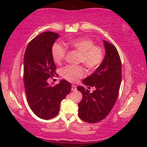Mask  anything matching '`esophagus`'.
Here are the masks:
<instances>
[{
  "label": "esophagus",
  "mask_w": 147,
  "mask_h": 147,
  "mask_svg": "<svg viewBox=\"0 0 147 147\" xmlns=\"http://www.w3.org/2000/svg\"><path fill=\"white\" fill-rule=\"evenodd\" d=\"M76 89H77V88H76V86L75 85H72V86H71V91H76Z\"/></svg>",
  "instance_id": "34e87169"
}]
</instances>
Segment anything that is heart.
I'll return each mask as SVG.
<instances>
[{"instance_id": "b5f03b06", "label": "heart", "mask_w": 147, "mask_h": 147, "mask_svg": "<svg viewBox=\"0 0 147 147\" xmlns=\"http://www.w3.org/2000/svg\"><path fill=\"white\" fill-rule=\"evenodd\" d=\"M67 45L80 53L79 61L89 70L98 68L104 59V50L99 45H94V42L87 37H79L70 40ZM66 50L59 43H54L51 48V55L54 61L60 63L64 59ZM60 74L68 81L75 82L84 76V70L81 66L67 65L61 68Z\"/></svg>"}]
</instances>
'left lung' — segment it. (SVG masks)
Returning <instances> with one entry per match:
<instances>
[{"instance_id":"1","label":"left lung","mask_w":147,"mask_h":147,"mask_svg":"<svg viewBox=\"0 0 147 147\" xmlns=\"http://www.w3.org/2000/svg\"><path fill=\"white\" fill-rule=\"evenodd\" d=\"M104 44L106 55L102 63L82 81L86 86L95 87L96 90L90 93L83 86L77 88L83 96L78 104V115L89 123L100 122L108 116L117 99L121 83V60L117 49L107 41H104Z\"/></svg>"}]
</instances>
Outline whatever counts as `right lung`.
<instances>
[{
	"mask_svg": "<svg viewBox=\"0 0 147 147\" xmlns=\"http://www.w3.org/2000/svg\"><path fill=\"white\" fill-rule=\"evenodd\" d=\"M59 34L43 32L28 44L24 55L23 79L29 107L38 117L49 120L59 114L62 100L71 91V85L61 80L55 86L47 83L55 74L51 48Z\"/></svg>",
	"mask_w": 147,
	"mask_h": 147,
	"instance_id": "obj_1",
	"label": "right lung"
}]
</instances>
